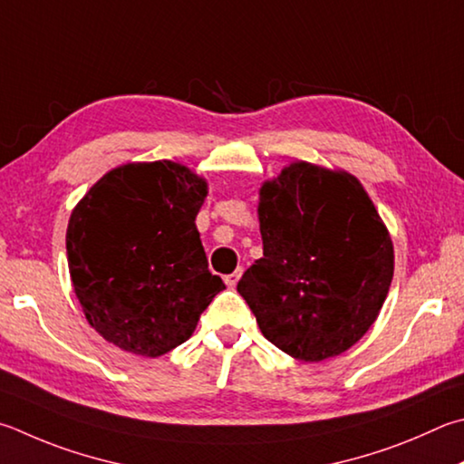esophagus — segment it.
Instances as JSON below:
<instances>
[{
    "label": "esophagus",
    "mask_w": 464,
    "mask_h": 464,
    "mask_svg": "<svg viewBox=\"0 0 464 464\" xmlns=\"http://www.w3.org/2000/svg\"><path fill=\"white\" fill-rule=\"evenodd\" d=\"M239 276H241V269L239 272H233V274H227L223 280H225V284L229 285V288H235V285H237V282H239Z\"/></svg>",
    "instance_id": "obj_1"
}]
</instances>
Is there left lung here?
Returning <instances> with one entry per match:
<instances>
[{"label": "left lung", "instance_id": "8db88e82", "mask_svg": "<svg viewBox=\"0 0 464 464\" xmlns=\"http://www.w3.org/2000/svg\"><path fill=\"white\" fill-rule=\"evenodd\" d=\"M264 257L237 292L259 331L300 361L353 347L382 310L393 246L355 176L308 162L284 168L259 192Z\"/></svg>", "mask_w": 464, "mask_h": 464}]
</instances>
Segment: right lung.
<instances>
[{
	"instance_id": "right-lung-1",
	"label": "right lung",
	"mask_w": 464,
	"mask_h": 464,
	"mask_svg": "<svg viewBox=\"0 0 464 464\" xmlns=\"http://www.w3.org/2000/svg\"><path fill=\"white\" fill-rule=\"evenodd\" d=\"M207 182L160 160L107 172L66 229L71 280L105 341L160 357L190 339L225 284L208 272L195 218Z\"/></svg>"
}]
</instances>
